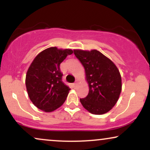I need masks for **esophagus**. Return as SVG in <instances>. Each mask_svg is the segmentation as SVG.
Segmentation results:
<instances>
[{
	"label": "esophagus",
	"instance_id": "1",
	"mask_svg": "<svg viewBox=\"0 0 150 150\" xmlns=\"http://www.w3.org/2000/svg\"><path fill=\"white\" fill-rule=\"evenodd\" d=\"M77 85V82H75V83L73 84V86H74V87H76Z\"/></svg>",
	"mask_w": 150,
	"mask_h": 150
}]
</instances>
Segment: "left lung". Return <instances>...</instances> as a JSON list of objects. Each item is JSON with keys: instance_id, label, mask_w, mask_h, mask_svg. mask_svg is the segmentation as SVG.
<instances>
[{"instance_id": "1", "label": "left lung", "mask_w": 150, "mask_h": 150, "mask_svg": "<svg viewBox=\"0 0 150 150\" xmlns=\"http://www.w3.org/2000/svg\"><path fill=\"white\" fill-rule=\"evenodd\" d=\"M74 54L84 66L89 93L80 99L91 113H107L116 104L121 92V77L116 65L97 50H74Z\"/></svg>"}]
</instances>
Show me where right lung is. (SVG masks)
I'll use <instances>...</instances> for the list:
<instances>
[{
    "instance_id": "add662e5",
    "label": "right lung",
    "mask_w": 150,
    "mask_h": 150,
    "mask_svg": "<svg viewBox=\"0 0 150 150\" xmlns=\"http://www.w3.org/2000/svg\"><path fill=\"white\" fill-rule=\"evenodd\" d=\"M71 49L50 47L39 53L31 63L25 84L29 97L39 109L51 112L65 102L70 88L62 81L60 65Z\"/></svg>"
}]
</instances>
